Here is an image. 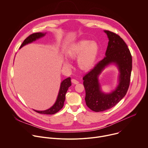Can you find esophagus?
Segmentation results:
<instances>
[{
  "instance_id": "obj_1",
  "label": "esophagus",
  "mask_w": 148,
  "mask_h": 148,
  "mask_svg": "<svg viewBox=\"0 0 148 148\" xmlns=\"http://www.w3.org/2000/svg\"><path fill=\"white\" fill-rule=\"evenodd\" d=\"M71 82H72V83H73L74 84H78V83H79L77 80H76V79H72L71 80Z\"/></svg>"
}]
</instances>
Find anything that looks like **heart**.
<instances>
[{
	"instance_id": "obj_1",
	"label": "heart",
	"mask_w": 148,
	"mask_h": 148,
	"mask_svg": "<svg viewBox=\"0 0 148 148\" xmlns=\"http://www.w3.org/2000/svg\"><path fill=\"white\" fill-rule=\"evenodd\" d=\"M99 51L97 42L87 40H82L71 45L67 51V56L72 59L79 57L77 64L83 71L90 70L94 65ZM65 66H69L68 61L64 62Z\"/></svg>"
}]
</instances>
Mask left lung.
I'll use <instances>...</instances> for the list:
<instances>
[{"mask_svg": "<svg viewBox=\"0 0 148 148\" xmlns=\"http://www.w3.org/2000/svg\"><path fill=\"white\" fill-rule=\"evenodd\" d=\"M104 32L109 38L106 57L83 77L86 105L97 112L112 108L125 95L130 86L132 70V56L126 43L117 34L109 31ZM112 62L116 63L119 68V84L114 92L105 95L100 90L97 76L104 66Z\"/></svg>", "mask_w": 148, "mask_h": 148, "instance_id": "left-lung-1", "label": "left lung"}]
</instances>
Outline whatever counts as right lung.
Wrapping results in <instances>:
<instances>
[{"label": "right lung", "instance_id": "obj_1", "mask_svg": "<svg viewBox=\"0 0 148 148\" xmlns=\"http://www.w3.org/2000/svg\"><path fill=\"white\" fill-rule=\"evenodd\" d=\"M45 34L41 33V32H37V33H34L31 35H30L29 36H28L23 42L22 43L21 46H20V48L24 46V45L31 43L33 41L36 40L37 39H39L42 36H43ZM71 86V77L66 78L64 80H63L61 84V87L60 89V91L58 93V95L57 99V101L54 105L50 108V109L43 110V111H38V110H35L37 113H42V114H53L54 113H56L58 112L59 110H60L64 103V101L65 99V94L68 90V88Z\"/></svg>", "mask_w": 148, "mask_h": 148}]
</instances>
